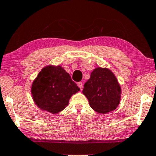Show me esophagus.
I'll list each match as a JSON object with an SVG mask.
<instances>
[{"label":"esophagus","instance_id":"obj_1","mask_svg":"<svg viewBox=\"0 0 156 156\" xmlns=\"http://www.w3.org/2000/svg\"><path fill=\"white\" fill-rule=\"evenodd\" d=\"M78 86L79 87V88H80V89L82 90H83V83H81V82H79V83H78Z\"/></svg>","mask_w":156,"mask_h":156}]
</instances>
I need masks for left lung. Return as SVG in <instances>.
I'll return each mask as SVG.
<instances>
[{
    "mask_svg": "<svg viewBox=\"0 0 156 156\" xmlns=\"http://www.w3.org/2000/svg\"><path fill=\"white\" fill-rule=\"evenodd\" d=\"M83 93L90 106L100 113L115 110L120 103V85L115 76L107 69H95L85 83Z\"/></svg>",
    "mask_w": 156,
    "mask_h": 156,
    "instance_id": "left-lung-1",
    "label": "left lung"
}]
</instances>
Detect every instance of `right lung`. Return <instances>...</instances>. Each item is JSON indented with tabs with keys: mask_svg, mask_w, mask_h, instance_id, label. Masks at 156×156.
<instances>
[{
	"mask_svg": "<svg viewBox=\"0 0 156 156\" xmlns=\"http://www.w3.org/2000/svg\"><path fill=\"white\" fill-rule=\"evenodd\" d=\"M77 85L61 66L42 69L32 85L31 93L39 108L57 113L66 107L71 95L79 91Z\"/></svg>",
	"mask_w": 156,
	"mask_h": 156,
	"instance_id": "obj_1",
	"label": "right lung"
}]
</instances>
